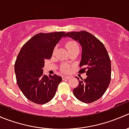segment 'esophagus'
Returning a JSON list of instances; mask_svg holds the SVG:
<instances>
[{
    "label": "esophagus",
    "mask_w": 129,
    "mask_h": 129,
    "mask_svg": "<svg viewBox=\"0 0 129 129\" xmlns=\"http://www.w3.org/2000/svg\"><path fill=\"white\" fill-rule=\"evenodd\" d=\"M70 79V77L66 76V75H63V76H62V79H63V80H66V79Z\"/></svg>",
    "instance_id": "1"
}]
</instances>
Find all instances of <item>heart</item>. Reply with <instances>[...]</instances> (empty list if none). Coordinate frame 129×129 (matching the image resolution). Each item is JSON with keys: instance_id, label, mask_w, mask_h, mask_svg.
Returning <instances> with one entry per match:
<instances>
[{"instance_id": "heart-1", "label": "heart", "mask_w": 129, "mask_h": 129, "mask_svg": "<svg viewBox=\"0 0 129 129\" xmlns=\"http://www.w3.org/2000/svg\"><path fill=\"white\" fill-rule=\"evenodd\" d=\"M66 46L67 47V50L69 52L70 50H72L74 49H77V48H79V46H78V44L75 42V41H69L67 42L66 44ZM57 49V47H55L54 49V53L55 52V50ZM61 70L63 72H68L69 71H70V67H69L67 65H63V66L61 67Z\"/></svg>"}]
</instances>
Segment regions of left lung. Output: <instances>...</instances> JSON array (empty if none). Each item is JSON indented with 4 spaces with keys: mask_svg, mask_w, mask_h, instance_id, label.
<instances>
[{
    "mask_svg": "<svg viewBox=\"0 0 129 129\" xmlns=\"http://www.w3.org/2000/svg\"><path fill=\"white\" fill-rule=\"evenodd\" d=\"M63 37L78 41L82 47L80 74L86 73V79H77L79 85L73 90L74 96L81 102L89 104L101 98L111 80V62L103 43L86 31L70 32Z\"/></svg>",
    "mask_w": 129,
    "mask_h": 129,
    "instance_id": "8db88e82",
    "label": "left lung"
}]
</instances>
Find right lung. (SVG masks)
I'll list each match as a JSON object with an SVG mask.
<instances>
[{"label":"right lung","mask_w":129,"mask_h":129,"mask_svg":"<svg viewBox=\"0 0 129 129\" xmlns=\"http://www.w3.org/2000/svg\"><path fill=\"white\" fill-rule=\"evenodd\" d=\"M65 32L39 33L28 40L20 49L15 63L17 85L25 97L37 104H44L55 96L60 76L43 74L45 59H50L54 48Z\"/></svg>","instance_id":"obj_1"}]
</instances>
